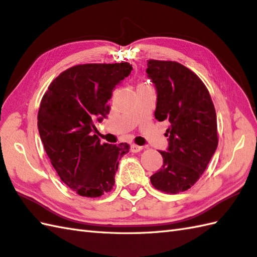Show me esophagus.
Instances as JSON below:
<instances>
[{
  "mask_svg": "<svg viewBox=\"0 0 257 257\" xmlns=\"http://www.w3.org/2000/svg\"><path fill=\"white\" fill-rule=\"evenodd\" d=\"M144 149L143 146H138V145H132V147H130V150H132L133 153H139L142 152Z\"/></svg>",
  "mask_w": 257,
  "mask_h": 257,
  "instance_id": "34e87169",
  "label": "esophagus"
}]
</instances>
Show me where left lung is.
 <instances>
[{
  "label": "left lung",
  "instance_id": "obj_1",
  "mask_svg": "<svg viewBox=\"0 0 257 257\" xmlns=\"http://www.w3.org/2000/svg\"><path fill=\"white\" fill-rule=\"evenodd\" d=\"M147 73L157 89L155 118L167 120L164 165L150 177L166 194L189 189L202 177L218 145L217 119L208 89L192 70L176 61L148 60Z\"/></svg>",
  "mask_w": 257,
  "mask_h": 257
}]
</instances>
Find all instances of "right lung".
Wrapping results in <instances>:
<instances>
[{
	"label": "right lung",
	"instance_id": "right-lung-1",
	"mask_svg": "<svg viewBox=\"0 0 257 257\" xmlns=\"http://www.w3.org/2000/svg\"><path fill=\"white\" fill-rule=\"evenodd\" d=\"M133 67L121 63L77 64L60 73L42 97L38 129L59 177L83 197L113 188L119 160L129 145L100 144L94 123L109 113L112 90Z\"/></svg>",
	"mask_w": 257,
	"mask_h": 257
}]
</instances>
